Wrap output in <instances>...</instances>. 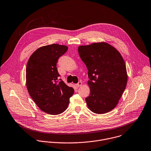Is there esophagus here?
<instances>
[{
	"instance_id": "1",
	"label": "esophagus",
	"mask_w": 151,
	"mask_h": 151,
	"mask_svg": "<svg viewBox=\"0 0 151 151\" xmlns=\"http://www.w3.org/2000/svg\"><path fill=\"white\" fill-rule=\"evenodd\" d=\"M81 85H82V82H81V81H79L77 84H76V86L77 87H79L81 86Z\"/></svg>"
}]
</instances>
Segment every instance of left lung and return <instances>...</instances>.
Returning <instances> with one entry per match:
<instances>
[{"mask_svg":"<svg viewBox=\"0 0 151 151\" xmlns=\"http://www.w3.org/2000/svg\"><path fill=\"white\" fill-rule=\"evenodd\" d=\"M78 50L88 69L90 94L86 101L88 108L99 114L109 112L118 103L127 84L122 57L106 43L80 46Z\"/></svg>","mask_w":151,"mask_h":151,"instance_id":"obj_1","label":"left lung"}]
</instances>
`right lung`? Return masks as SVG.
<instances>
[{"label": "right lung", "instance_id": "1", "mask_svg": "<svg viewBox=\"0 0 151 151\" xmlns=\"http://www.w3.org/2000/svg\"><path fill=\"white\" fill-rule=\"evenodd\" d=\"M67 50V46L57 44L40 47L32 54L27 64L28 92L39 108L51 115L63 112L74 92L58 79L57 63Z\"/></svg>", "mask_w": 151, "mask_h": 151}]
</instances>
